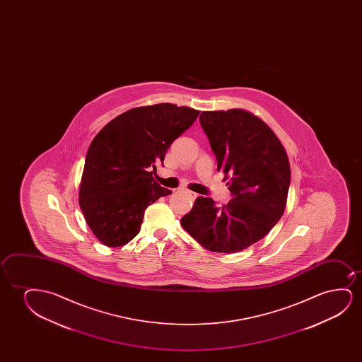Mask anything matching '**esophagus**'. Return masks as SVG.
Listing matches in <instances>:
<instances>
[{
  "instance_id": "1",
  "label": "esophagus",
  "mask_w": 362,
  "mask_h": 362,
  "mask_svg": "<svg viewBox=\"0 0 362 362\" xmlns=\"http://www.w3.org/2000/svg\"><path fill=\"white\" fill-rule=\"evenodd\" d=\"M184 193L188 195L189 198L195 199L197 198V194L194 193V192H190V190H184Z\"/></svg>"
}]
</instances>
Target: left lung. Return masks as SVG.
Returning a JSON list of instances; mask_svg holds the SVG:
<instances>
[{
    "label": "left lung",
    "instance_id": "1",
    "mask_svg": "<svg viewBox=\"0 0 362 362\" xmlns=\"http://www.w3.org/2000/svg\"><path fill=\"white\" fill-rule=\"evenodd\" d=\"M199 119L233 197L221 208L199 197L180 223L209 251L238 252L282 218L291 184L287 152L271 127L247 110L203 111Z\"/></svg>",
    "mask_w": 362,
    "mask_h": 362
}]
</instances>
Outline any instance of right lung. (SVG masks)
I'll return each instance as SVG.
<instances>
[{
  "label": "right lung",
  "mask_w": 362,
  "mask_h": 362,
  "mask_svg": "<svg viewBox=\"0 0 362 362\" xmlns=\"http://www.w3.org/2000/svg\"><path fill=\"white\" fill-rule=\"evenodd\" d=\"M200 111L157 104L119 115L90 144L79 188L85 221L100 243L119 247L137 236L144 210L172 193L153 178L174 139Z\"/></svg>",
  "instance_id": "right-lung-1"
}]
</instances>
